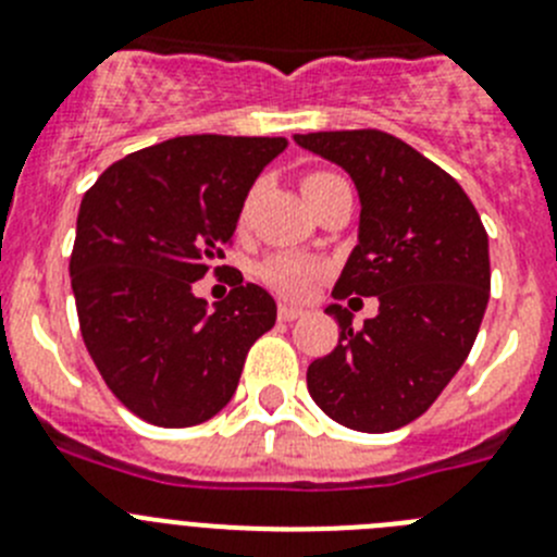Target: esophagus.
Wrapping results in <instances>:
<instances>
[{
  "instance_id": "1",
  "label": "esophagus",
  "mask_w": 557,
  "mask_h": 557,
  "mask_svg": "<svg viewBox=\"0 0 557 557\" xmlns=\"http://www.w3.org/2000/svg\"><path fill=\"white\" fill-rule=\"evenodd\" d=\"M300 314H304V309H298V306L278 304V320H284V323H289V320H298Z\"/></svg>"
}]
</instances>
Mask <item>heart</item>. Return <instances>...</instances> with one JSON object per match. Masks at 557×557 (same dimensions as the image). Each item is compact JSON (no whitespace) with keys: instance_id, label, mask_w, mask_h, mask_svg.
Returning a JSON list of instances; mask_svg holds the SVG:
<instances>
[{"instance_id":"1","label":"heart","mask_w":557,"mask_h":557,"mask_svg":"<svg viewBox=\"0 0 557 557\" xmlns=\"http://www.w3.org/2000/svg\"><path fill=\"white\" fill-rule=\"evenodd\" d=\"M336 182H342V178L334 176V173L312 171L300 178V190H304L306 201L312 203L325 187L336 185ZM320 273H323V264L306 257H295V253H273V257L259 264L262 282L278 289L282 295H289V298H300V295L309 293V287H312Z\"/></svg>"}]
</instances>
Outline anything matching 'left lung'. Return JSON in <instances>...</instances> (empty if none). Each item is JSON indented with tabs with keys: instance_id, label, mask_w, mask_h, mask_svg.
<instances>
[{
	"instance_id": "left-lung-1",
	"label": "left lung",
	"mask_w": 557,
	"mask_h": 557,
	"mask_svg": "<svg viewBox=\"0 0 557 557\" xmlns=\"http://www.w3.org/2000/svg\"><path fill=\"white\" fill-rule=\"evenodd\" d=\"M295 143L345 168L361 198L359 245L334 300L379 298L361 329L339 304L325 309L339 342L309 364V395L339 425L397 431L425 414L475 345L492 289L486 228L456 178L389 132H309Z\"/></svg>"
}]
</instances>
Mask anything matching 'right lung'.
Instances as JSON below:
<instances>
[{
	"label": "right lung",
	"mask_w": 557,
	"mask_h": 557,
	"mask_svg": "<svg viewBox=\"0 0 557 557\" xmlns=\"http://www.w3.org/2000/svg\"><path fill=\"white\" fill-rule=\"evenodd\" d=\"M284 149V137H173L112 162L82 198L69 264L82 339L140 420L190 428L215 417L273 329L275 300L239 270L215 309L193 284L226 268L215 264L245 196Z\"/></svg>",
	"instance_id": "add662e5"
}]
</instances>
